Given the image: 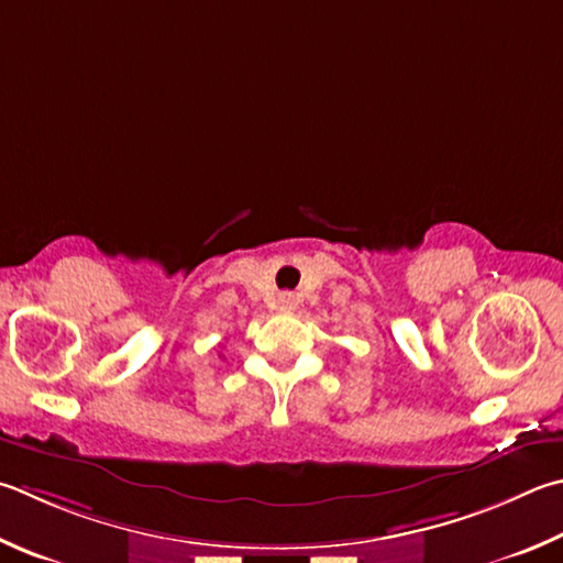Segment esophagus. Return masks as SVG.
Instances as JSON below:
<instances>
[{
	"mask_svg": "<svg viewBox=\"0 0 563 563\" xmlns=\"http://www.w3.org/2000/svg\"><path fill=\"white\" fill-rule=\"evenodd\" d=\"M278 308L285 310V312H290V310L298 308V298H295L292 292H280L278 295Z\"/></svg>",
	"mask_w": 563,
	"mask_h": 563,
	"instance_id": "1",
	"label": "esophagus"
}]
</instances>
